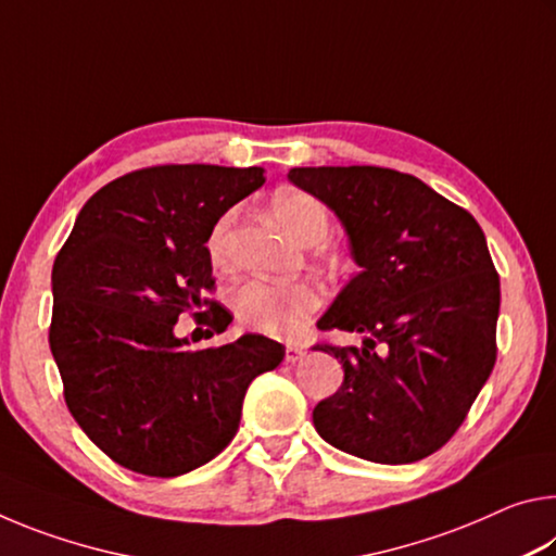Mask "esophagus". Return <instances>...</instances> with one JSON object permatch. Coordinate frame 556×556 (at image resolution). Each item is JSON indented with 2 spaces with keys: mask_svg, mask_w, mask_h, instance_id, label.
Here are the masks:
<instances>
[{
  "mask_svg": "<svg viewBox=\"0 0 556 556\" xmlns=\"http://www.w3.org/2000/svg\"><path fill=\"white\" fill-rule=\"evenodd\" d=\"M287 363H299V361H304L306 357V348H301V345H287Z\"/></svg>",
  "mask_w": 556,
  "mask_h": 556,
  "instance_id": "1",
  "label": "esophagus"
}]
</instances>
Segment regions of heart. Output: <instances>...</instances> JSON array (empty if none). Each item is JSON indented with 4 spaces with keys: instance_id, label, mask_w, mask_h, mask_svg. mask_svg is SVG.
I'll use <instances>...</instances> for the list:
<instances>
[{
    "instance_id": "b5f03b06",
    "label": "heart",
    "mask_w": 556,
    "mask_h": 556,
    "mask_svg": "<svg viewBox=\"0 0 556 556\" xmlns=\"http://www.w3.org/2000/svg\"><path fill=\"white\" fill-rule=\"evenodd\" d=\"M271 213L291 240L318 244L326 240L331 220L321 201L304 191H281L271 201ZM232 213H225L208 235V255L215 267L228 265V238ZM324 304V291L316 281H262L252 279L232 296L235 314L244 326L275 338H294L312 321Z\"/></svg>"
}]
</instances>
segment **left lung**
Listing matches in <instances>:
<instances>
[{"mask_svg":"<svg viewBox=\"0 0 556 556\" xmlns=\"http://www.w3.org/2000/svg\"><path fill=\"white\" fill-rule=\"evenodd\" d=\"M289 181L336 213L361 267L316 321L365 338L316 345L345 375L314 407V427L372 464L427 458L456 434L495 365L501 279L481 225L392 168L299 166Z\"/></svg>","mask_w":556,"mask_h":556,"instance_id":"obj_1","label":"left lung"}]
</instances>
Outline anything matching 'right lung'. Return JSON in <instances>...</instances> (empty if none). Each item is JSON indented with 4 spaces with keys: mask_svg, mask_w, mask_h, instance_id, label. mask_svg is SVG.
Wrapping results in <instances>:
<instances>
[{
    "mask_svg": "<svg viewBox=\"0 0 556 556\" xmlns=\"http://www.w3.org/2000/svg\"><path fill=\"white\" fill-rule=\"evenodd\" d=\"M265 184V168L174 164L131 172L83 205L53 262L51 353L65 404L115 464L174 478L208 464L240 427L257 375L285 345L260 333L188 351L174 326L208 304L220 333L205 242L235 203ZM213 336V333H211Z\"/></svg>",
    "mask_w": 556,
    "mask_h": 556,
    "instance_id": "1",
    "label": "right lung"
}]
</instances>
